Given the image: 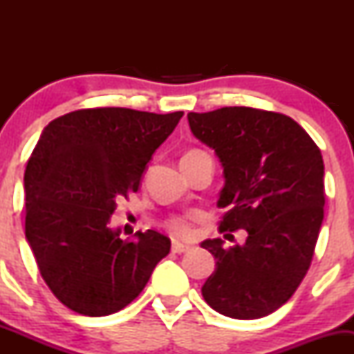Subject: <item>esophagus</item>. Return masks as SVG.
Here are the masks:
<instances>
[{
  "label": "esophagus",
  "mask_w": 354,
  "mask_h": 354,
  "mask_svg": "<svg viewBox=\"0 0 354 354\" xmlns=\"http://www.w3.org/2000/svg\"><path fill=\"white\" fill-rule=\"evenodd\" d=\"M188 250H189V246L181 245V243H173V246H171V251H173V253H176V254L186 253Z\"/></svg>",
  "instance_id": "obj_1"
}]
</instances>
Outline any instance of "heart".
Returning a JSON list of instances; mask_svg holds the SVG:
<instances>
[{
    "label": "heart",
    "mask_w": 354,
    "mask_h": 354,
    "mask_svg": "<svg viewBox=\"0 0 354 354\" xmlns=\"http://www.w3.org/2000/svg\"><path fill=\"white\" fill-rule=\"evenodd\" d=\"M194 153H200L196 149L193 151L186 153L185 156L188 154H194ZM165 228L168 230V233L171 234L173 238L176 239H183V241H189V239L194 238V225H193V218L191 216H185V214H174V216H169L165 221Z\"/></svg>",
    "instance_id": "1"
}]
</instances>
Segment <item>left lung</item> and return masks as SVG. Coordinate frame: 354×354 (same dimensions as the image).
Segmentation results:
<instances>
[{
  "mask_svg": "<svg viewBox=\"0 0 354 354\" xmlns=\"http://www.w3.org/2000/svg\"><path fill=\"white\" fill-rule=\"evenodd\" d=\"M188 121L225 169L219 231L248 233L243 246L226 248L221 238L201 243L216 258L203 298L230 318H263L295 295L311 266L324 216L323 156L281 113L226 106L188 113Z\"/></svg>",
  "mask_w": 354,
  "mask_h": 354,
  "instance_id": "obj_1",
  "label": "left lung"
}]
</instances>
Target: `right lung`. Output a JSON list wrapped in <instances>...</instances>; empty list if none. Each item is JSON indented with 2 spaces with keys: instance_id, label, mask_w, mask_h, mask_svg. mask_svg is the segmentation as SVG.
Segmentation results:
<instances>
[{
  "instance_id": "add662e5",
  "label": "right lung",
  "mask_w": 354,
  "mask_h": 354,
  "mask_svg": "<svg viewBox=\"0 0 354 354\" xmlns=\"http://www.w3.org/2000/svg\"><path fill=\"white\" fill-rule=\"evenodd\" d=\"M183 111L86 108L53 120L26 171L24 234L44 283L64 306L106 316L143 291L171 241L154 230L121 239L109 216L140 188L146 165Z\"/></svg>"
}]
</instances>
